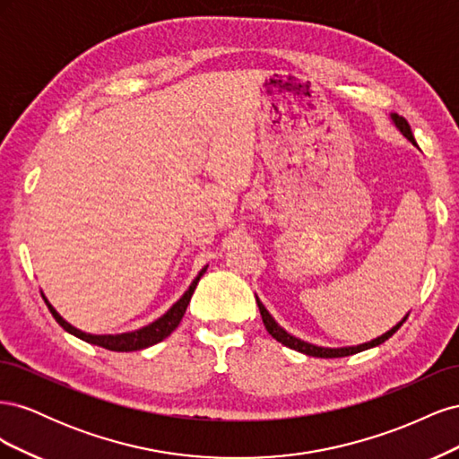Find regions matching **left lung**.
Instances as JSON below:
<instances>
[{
	"mask_svg": "<svg viewBox=\"0 0 459 459\" xmlns=\"http://www.w3.org/2000/svg\"><path fill=\"white\" fill-rule=\"evenodd\" d=\"M391 118H393V122H394V126L400 130V134L404 135L408 142H411V143L415 145V140H413V134H411V128H410L408 120H406L404 117H398L396 113H393ZM256 304H258V310H260L264 325H266L268 333H270V335H272L277 342H281V344L289 346V349L299 351V352L307 354V356H316V358H342V356H351V354H356V352H362V351L373 349V346H377V344L385 342L386 339H391V337L394 335V333L400 329V325L404 324L406 319H408V316H410V314H406L393 329H388L386 333H383L381 337L373 339V341H369V342H362V344H356V346H341V349H327V346H317V344H312V342L302 341V339H299V337H295V335H290V333H287L280 324L275 322V319L272 317V314L266 310V307H264V304L260 302L258 297H256Z\"/></svg>",
	"mask_w": 459,
	"mask_h": 459,
	"instance_id": "1",
	"label": "left lung"
}]
</instances>
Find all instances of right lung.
<instances>
[{
    "label": "right lung",
    "mask_w": 459,
    "mask_h": 459,
    "mask_svg": "<svg viewBox=\"0 0 459 459\" xmlns=\"http://www.w3.org/2000/svg\"><path fill=\"white\" fill-rule=\"evenodd\" d=\"M206 268H208V266H204V268L197 273V277L191 281L189 289L182 295V299H179L178 302H174L172 307H170V310H166V314H162L159 319H155V322L145 325V327H142V329L128 331V333H118V335H91V333L80 331V329H76L74 325L65 322V319L61 317V314H59L57 310H55V308L51 307V304H49V300L44 297V293H41V297H44L49 312H51L53 317H55V322H57L65 331L71 333V335H74V337H78V339H82V341H86V342H91V344H95V346H103V349H107V351L132 352V351L147 349V346H152V344H157V342L164 341V339L169 337L170 333L179 325V322H182V317H184V314H186L187 304H189V300H191V297H193V290H195V287H197L199 280L203 277V273L206 272Z\"/></svg>",
    "instance_id": "obj_1"
}]
</instances>
